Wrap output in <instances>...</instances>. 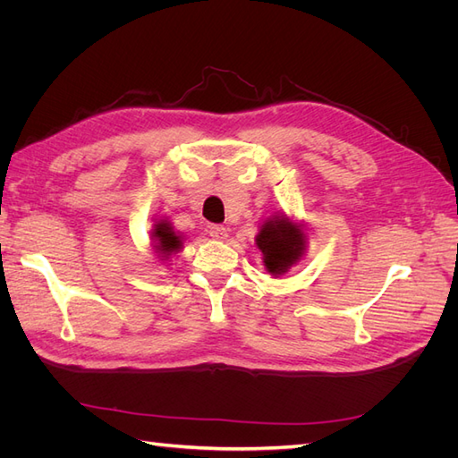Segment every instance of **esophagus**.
<instances>
[{
	"instance_id": "34e87169",
	"label": "esophagus",
	"mask_w": 458,
	"mask_h": 458,
	"mask_svg": "<svg viewBox=\"0 0 458 458\" xmlns=\"http://www.w3.org/2000/svg\"><path fill=\"white\" fill-rule=\"evenodd\" d=\"M210 237L216 239V241H227L229 233H227V229L224 225H212L210 227Z\"/></svg>"
}]
</instances>
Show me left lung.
Segmentation results:
<instances>
[{"label": "left lung", "mask_w": 458, "mask_h": 458, "mask_svg": "<svg viewBox=\"0 0 458 458\" xmlns=\"http://www.w3.org/2000/svg\"><path fill=\"white\" fill-rule=\"evenodd\" d=\"M256 248L261 252L266 271L273 276H281L306 256L308 233L284 212H276L259 225Z\"/></svg>", "instance_id": "left-lung-1"}]
</instances>
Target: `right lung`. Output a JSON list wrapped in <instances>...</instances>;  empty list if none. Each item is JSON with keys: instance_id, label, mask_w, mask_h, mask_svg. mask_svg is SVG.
Here are the masks:
<instances>
[{"instance_id": "add662e5", "label": "right lung", "mask_w": 458, "mask_h": 458, "mask_svg": "<svg viewBox=\"0 0 458 458\" xmlns=\"http://www.w3.org/2000/svg\"><path fill=\"white\" fill-rule=\"evenodd\" d=\"M150 242L155 256L162 261H170L175 254L183 250V234L177 233L168 219H157L150 229Z\"/></svg>"}]
</instances>
